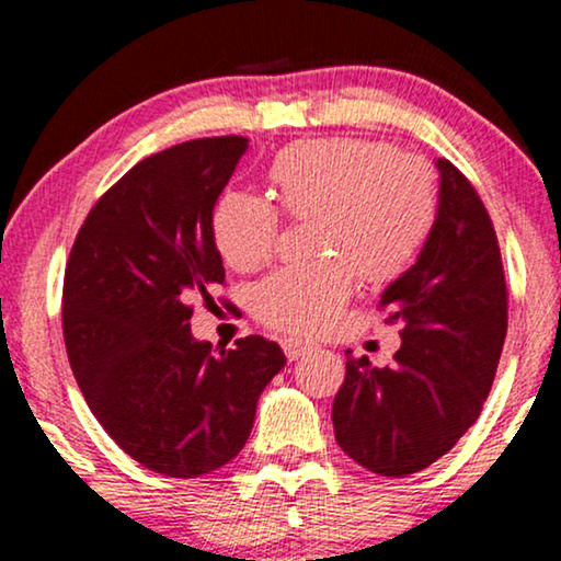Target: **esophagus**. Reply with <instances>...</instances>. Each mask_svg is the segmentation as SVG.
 Returning a JSON list of instances; mask_svg holds the SVG:
<instances>
[{
	"label": "esophagus",
	"instance_id": "obj_1",
	"mask_svg": "<svg viewBox=\"0 0 561 561\" xmlns=\"http://www.w3.org/2000/svg\"><path fill=\"white\" fill-rule=\"evenodd\" d=\"M283 352H286V357L290 359V363H296V359H301L309 355V352L313 350L309 342H301V340H294V336H288V340H283Z\"/></svg>",
	"mask_w": 561,
	"mask_h": 561
}]
</instances>
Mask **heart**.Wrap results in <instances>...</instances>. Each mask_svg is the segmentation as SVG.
<instances>
[{"label":"heart","instance_id":"heart-1","mask_svg":"<svg viewBox=\"0 0 561 561\" xmlns=\"http://www.w3.org/2000/svg\"><path fill=\"white\" fill-rule=\"evenodd\" d=\"M273 196L296 221L311 219L309 265L283 267L252 294V311L278 332L311 336L332 324L357 286L396 280L413 265L439 214L434 171L416 156L365 137H319L273 158ZM278 209L265 198L227 191L211 211V237L234 271H255L273 255Z\"/></svg>","mask_w":561,"mask_h":561}]
</instances>
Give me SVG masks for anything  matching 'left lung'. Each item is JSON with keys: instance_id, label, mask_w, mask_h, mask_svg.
<instances>
[{"instance_id": "8db88e82", "label": "left lung", "mask_w": 561, "mask_h": 561, "mask_svg": "<svg viewBox=\"0 0 561 561\" xmlns=\"http://www.w3.org/2000/svg\"><path fill=\"white\" fill-rule=\"evenodd\" d=\"M439 214L416 263L380 296L401 324L393 365L347 352L332 405L340 447L386 478L426 470L478 421L508 332L501 248L478 191L447 158Z\"/></svg>"}]
</instances>
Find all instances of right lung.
<instances>
[{"label":"right lung","instance_id":"1","mask_svg":"<svg viewBox=\"0 0 561 561\" xmlns=\"http://www.w3.org/2000/svg\"><path fill=\"white\" fill-rule=\"evenodd\" d=\"M244 150L248 137H202L140 160L89 211L66 265L73 378L104 432L168 478L240 455L286 365L265 336L214 352L191 334V298L225 283L211 211Z\"/></svg>","mask_w":561,"mask_h":561}]
</instances>
